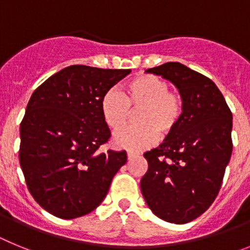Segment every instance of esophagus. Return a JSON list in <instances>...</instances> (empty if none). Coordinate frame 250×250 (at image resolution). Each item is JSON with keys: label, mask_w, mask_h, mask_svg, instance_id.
<instances>
[{"label": "esophagus", "mask_w": 250, "mask_h": 250, "mask_svg": "<svg viewBox=\"0 0 250 250\" xmlns=\"http://www.w3.org/2000/svg\"><path fill=\"white\" fill-rule=\"evenodd\" d=\"M127 154V159H132V158H135V156H138L139 155V152H136V151H131V150H129V151L126 152Z\"/></svg>", "instance_id": "esophagus-1"}]
</instances>
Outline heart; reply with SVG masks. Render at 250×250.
<instances>
[{
  "label": "heart",
  "instance_id": "1",
  "mask_svg": "<svg viewBox=\"0 0 250 250\" xmlns=\"http://www.w3.org/2000/svg\"><path fill=\"white\" fill-rule=\"evenodd\" d=\"M131 110H141L136 116L141 125L120 130L112 141L124 149L143 150L155 143L158 132L167 136L175 129L182 115V104L169 91L167 81L154 75H140L127 83L125 94L111 89L101 100L104 120L114 130L121 129L129 121Z\"/></svg>",
  "mask_w": 250,
  "mask_h": 250
}]
</instances>
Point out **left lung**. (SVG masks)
I'll use <instances>...</instances> for the list:
<instances>
[{
    "mask_svg": "<svg viewBox=\"0 0 250 250\" xmlns=\"http://www.w3.org/2000/svg\"><path fill=\"white\" fill-rule=\"evenodd\" d=\"M146 72L170 81L182 98L180 120L163 144L146 151L140 188L150 210L174 224L202 215L219 193L231 156L233 115L215 83L180 62Z\"/></svg>",
    "mask_w": 250,
    "mask_h": 250,
    "instance_id": "1",
    "label": "left lung"
}]
</instances>
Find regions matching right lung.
I'll return each instance as SVG.
<instances>
[{
    "label": "right lung",
    "mask_w": 250,
    "mask_h": 250,
    "mask_svg": "<svg viewBox=\"0 0 250 250\" xmlns=\"http://www.w3.org/2000/svg\"><path fill=\"white\" fill-rule=\"evenodd\" d=\"M130 70L72 65L37 87L20 125V165L34 199L52 215L75 219L105 199L126 151L101 152L110 130L103 96Z\"/></svg>",
    "instance_id": "1"
}]
</instances>
